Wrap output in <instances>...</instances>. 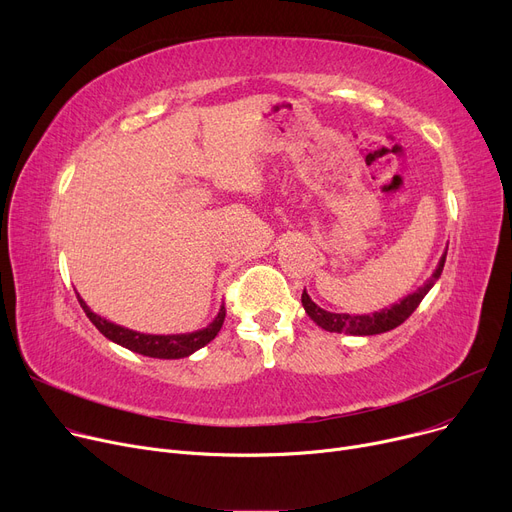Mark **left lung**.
Returning <instances> with one entry per match:
<instances>
[{
    "mask_svg": "<svg viewBox=\"0 0 512 512\" xmlns=\"http://www.w3.org/2000/svg\"><path fill=\"white\" fill-rule=\"evenodd\" d=\"M448 251V247H446ZM446 251L440 257L436 270L421 288H417L409 297L402 299L400 303H394L386 309L375 311L371 315H351V313H332L321 309L319 305H315L311 301V297L307 294V290H303V307L305 313L315 321V324L326 330V332H336V334H351V336H373V334H384L390 332L394 328H398L402 321H407L409 315L419 307V303L423 301L425 294L432 290V286L438 282V278L442 276L444 270V261H446Z\"/></svg>",
    "mask_w": 512,
    "mask_h": 512,
    "instance_id": "obj_1",
    "label": "left lung"
}]
</instances>
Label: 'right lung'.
Here are the masks:
<instances>
[{
  "mask_svg": "<svg viewBox=\"0 0 512 512\" xmlns=\"http://www.w3.org/2000/svg\"><path fill=\"white\" fill-rule=\"evenodd\" d=\"M76 297L80 307H83V311L91 319V324L107 340L128 348L132 353H139L143 357H153V359H184L188 355H193L195 351H199V348H203L207 342H211L215 336H218L226 317V307L222 305L211 324L201 330L186 332V334H143V332H134L124 326H118L114 321L93 313L91 307L80 299V294H76Z\"/></svg>",
  "mask_w": 512,
  "mask_h": 512,
  "instance_id": "1",
  "label": "right lung"
}]
</instances>
